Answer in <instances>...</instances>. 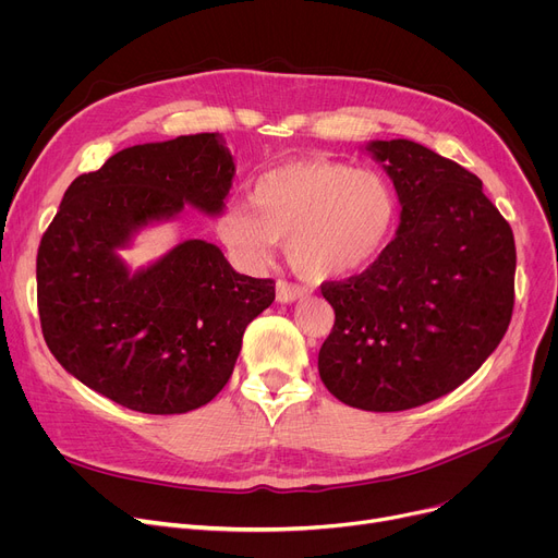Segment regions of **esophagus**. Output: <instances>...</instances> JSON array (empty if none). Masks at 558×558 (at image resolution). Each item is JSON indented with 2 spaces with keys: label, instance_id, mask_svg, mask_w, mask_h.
I'll use <instances>...</instances> for the list:
<instances>
[{
  "label": "esophagus",
  "instance_id": "34e87169",
  "mask_svg": "<svg viewBox=\"0 0 558 558\" xmlns=\"http://www.w3.org/2000/svg\"><path fill=\"white\" fill-rule=\"evenodd\" d=\"M305 296H307V289L305 287L291 284V282H284V280H280L276 284V299H278V303H294V301L305 299Z\"/></svg>",
  "mask_w": 558,
  "mask_h": 558
}]
</instances>
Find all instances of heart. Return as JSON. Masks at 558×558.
<instances>
[{
  "instance_id": "obj_1",
  "label": "heart",
  "mask_w": 558,
  "mask_h": 558,
  "mask_svg": "<svg viewBox=\"0 0 558 558\" xmlns=\"http://www.w3.org/2000/svg\"><path fill=\"white\" fill-rule=\"evenodd\" d=\"M400 203L375 169L330 158L291 160L262 173L251 208L232 203L217 232L244 267L267 264L287 240V257L310 280H339L366 271L393 238Z\"/></svg>"
}]
</instances>
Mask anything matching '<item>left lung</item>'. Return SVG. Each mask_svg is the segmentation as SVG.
<instances>
[{
	"mask_svg": "<svg viewBox=\"0 0 558 558\" xmlns=\"http://www.w3.org/2000/svg\"><path fill=\"white\" fill-rule=\"evenodd\" d=\"M400 201L396 240L320 294L335 328L318 375L341 402L404 412L454 391L502 341L513 312L515 242L482 181L412 140H373Z\"/></svg>",
	"mask_w": 558,
	"mask_h": 558,
	"instance_id": "left-lung-1",
	"label": "left lung"
}]
</instances>
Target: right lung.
Returning <instances> with one entry per match:
<instances>
[{
    "mask_svg": "<svg viewBox=\"0 0 558 558\" xmlns=\"http://www.w3.org/2000/svg\"><path fill=\"white\" fill-rule=\"evenodd\" d=\"M234 160L219 133L135 144L68 187L36 262L51 355L78 383L142 414H185L230 379L274 280L242 276L221 248L187 240L149 267L120 257L185 205L223 213Z\"/></svg>",
    "mask_w": 558,
    "mask_h": 558,
    "instance_id": "obj_1",
    "label": "right lung"
}]
</instances>
